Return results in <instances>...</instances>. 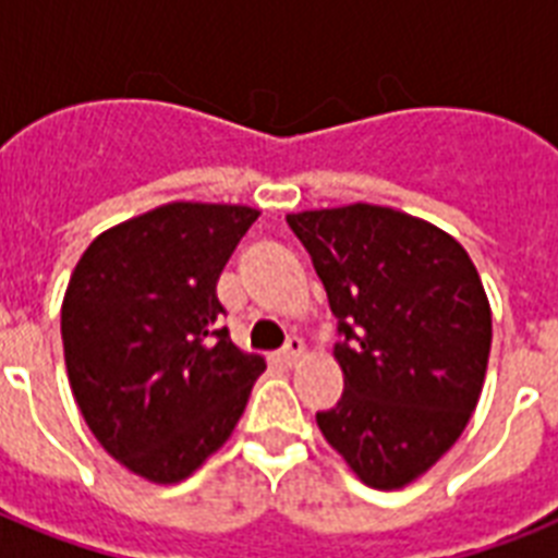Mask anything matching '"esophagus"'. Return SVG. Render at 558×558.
Listing matches in <instances>:
<instances>
[{
    "label": "esophagus",
    "instance_id": "1",
    "mask_svg": "<svg viewBox=\"0 0 558 558\" xmlns=\"http://www.w3.org/2000/svg\"><path fill=\"white\" fill-rule=\"evenodd\" d=\"M304 356V341L298 339V336H292V339L287 341V348L280 350V362H283V365H298V359Z\"/></svg>",
    "mask_w": 558,
    "mask_h": 558
}]
</instances>
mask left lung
<instances>
[{
	"label": "left lung",
	"instance_id": "8db88e82",
	"mask_svg": "<svg viewBox=\"0 0 558 558\" xmlns=\"http://www.w3.org/2000/svg\"><path fill=\"white\" fill-rule=\"evenodd\" d=\"M327 289L344 393L324 440L373 489H399L458 442L484 388L493 313L466 248L381 205L289 214Z\"/></svg>",
	"mask_w": 558,
	"mask_h": 558
}]
</instances>
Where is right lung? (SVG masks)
I'll use <instances>...</instances> for the list:
<instances>
[{"label":"right lung","mask_w":558,"mask_h":558,"mask_svg":"<svg viewBox=\"0 0 558 558\" xmlns=\"http://www.w3.org/2000/svg\"><path fill=\"white\" fill-rule=\"evenodd\" d=\"M260 210L170 202L95 236L60 310L83 420L153 484L193 475L243 416L260 356L236 348L217 280Z\"/></svg>","instance_id":"add662e5"}]
</instances>
